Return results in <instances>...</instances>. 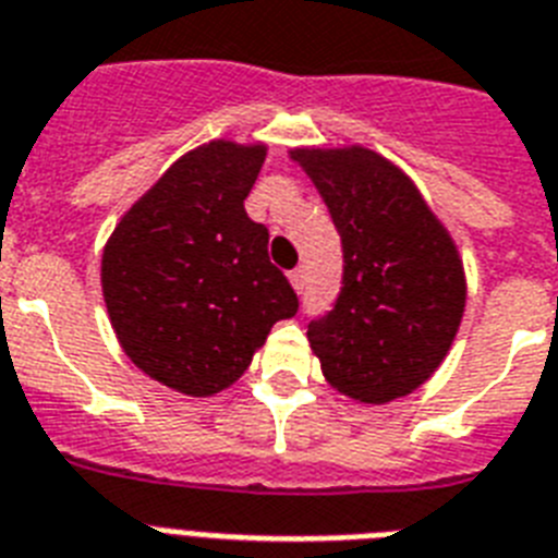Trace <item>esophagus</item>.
Segmentation results:
<instances>
[{
  "instance_id": "esophagus-1",
  "label": "esophagus",
  "mask_w": 558,
  "mask_h": 558,
  "mask_svg": "<svg viewBox=\"0 0 558 558\" xmlns=\"http://www.w3.org/2000/svg\"><path fill=\"white\" fill-rule=\"evenodd\" d=\"M289 280H292L294 292H303V287H306V269H303V266L292 269L289 271Z\"/></svg>"
}]
</instances>
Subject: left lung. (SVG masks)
<instances>
[{"label":"left lung","mask_w":558,"mask_h":558,"mask_svg":"<svg viewBox=\"0 0 558 558\" xmlns=\"http://www.w3.org/2000/svg\"><path fill=\"white\" fill-rule=\"evenodd\" d=\"M343 246V287L306 338L324 378L361 404L410 396L459 332V248L410 177L364 146L294 148Z\"/></svg>","instance_id":"8db88e82"}]
</instances>
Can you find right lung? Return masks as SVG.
I'll return each instance as SVG.
<instances>
[{
  "label": "right lung",
  "instance_id": "add662e5",
  "mask_svg": "<svg viewBox=\"0 0 558 558\" xmlns=\"http://www.w3.org/2000/svg\"><path fill=\"white\" fill-rule=\"evenodd\" d=\"M266 146L211 140L122 215L102 252V298L122 352L183 396L232 387L298 294L246 215Z\"/></svg>",
  "mask_w": 558,
  "mask_h": 558
}]
</instances>
